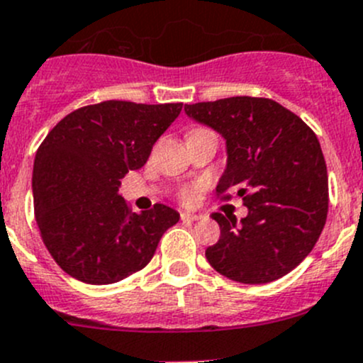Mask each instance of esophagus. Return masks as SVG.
I'll return each instance as SVG.
<instances>
[{"label": "esophagus", "instance_id": "34e87169", "mask_svg": "<svg viewBox=\"0 0 363 363\" xmlns=\"http://www.w3.org/2000/svg\"><path fill=\"white\" fill-rule=\"evenodd\" d=\"M181 219L182 221L191 223V221H196V219H200V216L195 214V212H181Z\"/></svg>", "mask_w": 363, "mask_h": 363}]
</instances>
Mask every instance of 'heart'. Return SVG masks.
Returning <instances> with one entry per match:
<instances>
[{"label":"heart","mask_w":363,"mask_h":363,"mask_svg":"<svg viewBox=\"0 0 363 363\" xmlns=\"http://www.w3.org/2000/svg\"><path fill=\"white\" fill-rule=\"evenodd\" d=\"M200 188L199 186H186L181 189V200L184 203H195L199 200Z\"/></svg>","instance_id":"heart-1"}]
</instances>
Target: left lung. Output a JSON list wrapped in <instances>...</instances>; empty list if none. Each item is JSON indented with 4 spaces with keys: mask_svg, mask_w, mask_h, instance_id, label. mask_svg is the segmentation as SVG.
I'll return each mask as SVG.
<instances>
[{
    "mask_svg": "<svg viewBox=\"0 0 363 363\" xmlns=\"http://www.w3.org/2000/svg\"><path fill=\"white\" fill-rule=\"evenodd\" d=\"M186 113L226 140L221 199L235 189L247 216L219 212L221 237L207 247L212 269L244 284H265L286 276L320 239L328 212V175L314 131L277 101L233 96L186 105Z\"/></svg>",
    "mask_w": 363,
    "mask_h": 363,
    "instance_id": "left-lung-1",
    "label": "left lung"
}]
</instances>
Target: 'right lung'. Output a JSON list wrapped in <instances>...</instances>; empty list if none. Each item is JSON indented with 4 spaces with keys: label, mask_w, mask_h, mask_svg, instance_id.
Here are the masks:
<instances>
[{
    "label": "right lung",
    "mask_w": 363,
    "mask_h": 363,
    "mask_svg": "<svg viewBox=\"0 0 363 363\" xmlns=\"http://www.w3.org/2000/svg\"><path fill=\"white\" fill-rule=\"evenodd\" d=\"M182 104L108 100L77 108L40 144L33 167L35 218L57 265L87 284H112L144 269L179 212L156 203L131 212L121 179L145 164Z\"/></svg>",
    "instance_id": "obj_1"
}]
</instances>
